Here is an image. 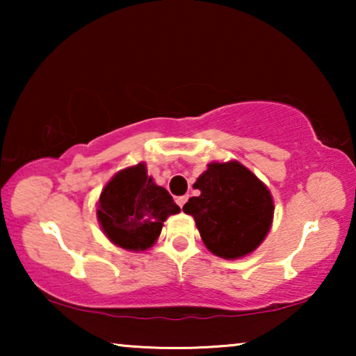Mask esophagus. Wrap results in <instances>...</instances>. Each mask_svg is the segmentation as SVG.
I'll return each instance as SVG.
<instances>
[{
    "label": "esophagus",
    "mask_w": 356,
    "mask_h": 356,
    "mask_svg": "<svg viewBox=\"0 0 356 356\" xmlns=\"http://www.w3.org/2000/svg\"><path fill=\"white\" fill-rule=\"evenodd\" d=\"M186 201H188V196H181V197L177 199V204L183 209V206H184V204H186Z\"/></svg>",
    "instance_id": "34e87169"
}]
</instances>
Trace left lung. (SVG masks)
Segmentation results:
<instances>
[{
  "mask_svg": "<svg viewBox=\"0 0 356 356\" xmlns=\"http://www.w3.org/2000/svg\"><path fill=\"white\" fill-rule=\"evenodd\" d=\"M201 194L183 212L196 220L207 250L223 259L250 254L264 241L274 217V201L264 183L240 162H212L194 183Z\"/></svg>",
  "mask_w": 356,
  "mask_h": 356,
  "instance_id": "8db88e82",
  "label": "left lung"
}]
</instances>
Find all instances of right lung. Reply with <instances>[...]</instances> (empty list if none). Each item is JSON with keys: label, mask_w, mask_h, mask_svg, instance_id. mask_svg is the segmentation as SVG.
Wrapping results in <instances>:
<instances>
[{"label": "right lung", "mask_w": 356, "mask_h": 356, "mask_svg": "<svg viewBox=\"0 0 356 356\" xmlns=\"http://www.w3.org/2000/svg\"><path fill=\"white\" fill-rule=\"evenodd\" d=\"M178 212L167 189L149 177L145 163L116 173L97 202V218L106 238L128 251L149 250L167 217Z\"/></svg>", "instance_id": "right-lung-1"}]
</instances>
